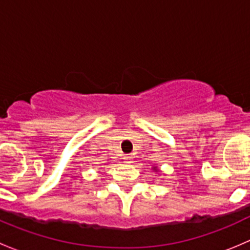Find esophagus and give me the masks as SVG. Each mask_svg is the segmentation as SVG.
<instances>
[{
    "instance_id": "34e87169",
    "label": "esophagus",
    "mask_w": 250,
    "mask_h": 250,
    "mask_svg": "<svg viewBox=\"0 0 250 250\" xmlns=\"http://www.w3.org/2000/svg\"><path fill=\"white\" fill-rule=\"evenodd\" d=\"M132 160H133V156H132V155H125V162H127V163L132 162Z\"/></svg>"
}]
</instances>
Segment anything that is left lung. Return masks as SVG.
I'll return each instance as SVG.
<instances>
[{
    "mask_svg": "<svg viewBox=\"0 0 250 250\" xmlns=\"http://www.w3.org/2000/svg\"><path fill=\"white\" fill-rule=\"evenodd\" d=\"M155 170H156V168H155Z\"/></svg>",
    "mask_w": 250,
    "mask_h": 250,
    "instance_id": "left-lung-1",
    "label": "left lung"
}]
</instances>
